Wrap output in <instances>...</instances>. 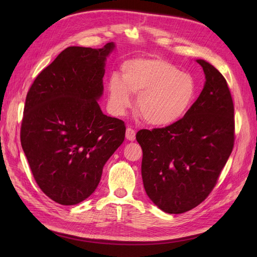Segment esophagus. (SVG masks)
<instances>
[{"instance_id": "1", "label": "esophagus", "mask_w": 257, "mask_h": 257, "mask_svg": "<svg viewBox=\"0 0 257 257\" xmlns=\"http://www.w3.org/2000/svg\"><path fill=\"white\" fill-rule=\"evenodd\" d=\"M135 135H136L135 130H133L132 127H127L126 128L125 137H126L127 141H135Z\"/></svg>"}]
</instances>
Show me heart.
Here are the masks:
<instances>
[{
	"label": "heart",
	"instance_id": "1",
	"mask_svg": "<svg viewBox=\"0 0 257 257\" xmlns=\"http://www.w3.org/2000/svg\"><path fill=\"white\" fill-rule=\"evenodd\" d=\"M121 75L113 74L108 82L109 104L115 114H123L138 95L137 108L152 125L166 126L181 120L195 100V79L159 58L124 62Z\"/></svg>",
	"mask_w": 257,
	"mask_h": 257
}]
</instances>
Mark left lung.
Returning a JSON list of instances; mask_svg holds the SVG:
<instances>
[{"label":"left lung","instance_id":"8db88e82","mask_svg":"<svg viewBox=\"0 0 257 257\" xmlns=\"http://www.w3.org/2000/svg\"><path fill=\"white\" fill-rule=\"evenodd\" d=\"M205 87L181 120L162 128L141 130L142 176L147 195L161 210L179 214L208 197L234 148V103L217 69L197 60Z\"/></svg>","mask_w":257,"mask_h":257}]
</instances>
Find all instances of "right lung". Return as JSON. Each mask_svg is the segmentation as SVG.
I'll list each match as a JSON object with an SVG mask.
<instances>
[{
    "mask_svg": "<svg viewBox=\"0 0 257 257\" xmlns=\"http://www.w3.org/2000/svg\"><path fill=\"white\" fill-rule=\"evenodd\" d=\"M114 48L68 47L38 74L27 94L20 141L40 189L60 205L79 204L95 191L103 167L124 142L125 124L107 116L106 57Z\"/></svg>",
    "mask_w": 257,
    "mask_h": 257,
    "instance_id": "right-lung-1",
    "label": "right lung"
}]
</instances>
